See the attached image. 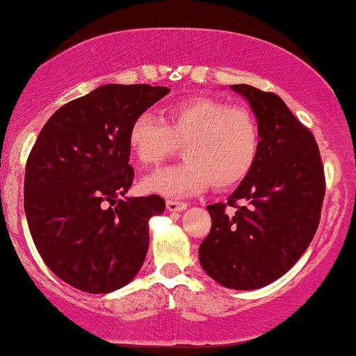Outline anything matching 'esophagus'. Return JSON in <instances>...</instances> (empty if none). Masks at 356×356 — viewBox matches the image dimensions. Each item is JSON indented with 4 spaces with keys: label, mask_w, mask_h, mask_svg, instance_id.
Listing matches in <instances>:
<instances>
[{
    "label": "esophagus",
    "mask_w": 356,
    "mask_h": 356,
    "mask_svg": "<svg viewBox=\"0 0 356 356\" xmlns=\"http://www.w3.org/2000/svg\"><path fill=\"white\" fill-rule=\"evenodd\" d=\"M165 207H168L169 211H182L187 209L186 202H177V200H168L165 202Z\"/></svg>",
    "instance_id": "esophagus-1"
}]
</instances>
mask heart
<instances>
[{
	"mask_svg": "<svg viewBox=\"0 0 356 356\" xmlns=\"http://www.w3.org/2000/svg\"><path fill=\"white\" fill-rule=\"evenodd\" d=\"M163 119L139 115L129 126V151L141 165H156L184 146L186 161L146 175V192L174 199L205 191L210 184L225 191L250 174L259 129L248 110L197 97L168 108Z\"/></svg>",
	"mask_w": 356,
	"mask_h": 356,
	"instance_id": "heart-1",
	"label": "heart"
}]
</instances>
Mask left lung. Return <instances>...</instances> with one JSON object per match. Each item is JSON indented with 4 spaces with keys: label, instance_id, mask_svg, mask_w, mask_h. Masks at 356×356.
Here are the masks:
<instances>
[{
    "label": "left lung",
    "instance_id": "8db88e82",
    "mask_svg": "<svg viewBox=\"0 0 356 356\" xmlns=\"http://www.w3.org/2000/svg\"><path fill=\"white\" fill-rule=\"evenodd\" d=\"M230 88L248 100L258 121V156L227 204L207 207L211 228L199 259L218 284L250 291L286 274L309 248L321 222L325 175L314 134L276 93L245 83ZM227 204L238 209L235 216L224 211Z\"/></svg>",
    "mask_w": 356,
    "mask_h": 356
}]
</instances>
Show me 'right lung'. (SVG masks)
Here are the masks:
<instances>
[{"label": "right lung", "mask_w": 356, "mask_h": 356, "mask_svg": "<svg viewBox=\"0 0 356 356\" xmlns=\"http://www.w3.org/2000/svg\"><path fill=\"white\" fill-rule=\"evenodd\" d=\"M169 93L151 85H102L58 108L31 149L24 211L49 269L75 289L106 294L133 281L149 248L159 195L126 197L129 126Z\"/></svg>", "instance_id": "right-lung-1"}]
</instances>
